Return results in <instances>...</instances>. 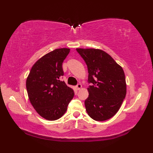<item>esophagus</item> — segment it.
<instances>
[{"label":"esophagus","instance_id":"esophagus-1","mask_svg":"<svg viewBox=\"0 0 153 153\" xmlns=\"http://www.w3.org/2000/svg\"><path fill=\"white\" fill-rule=\"evenodd\" d=\"M82 85H81V84H77V85H76V89L77 90L81 89H82Z\"/></svg>","mask_w":153,"mask_h":153}]
</instances>
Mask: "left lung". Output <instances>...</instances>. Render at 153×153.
<instances>
[{
  "label": "left lung",
  "instance_id": "obj_1",
  "mask_svg": "<svg viewBox=\"0 0 153 153\" xmlns=\"http://www.w3.org/2000/svg\"><path fill=\"white\" fill-rule=\"evenodd\" d=\"M88 68L91 83L85 100L86 111L96 121H105L118 111L126 95L125 74L111 56L98 48H76Z\"/></svg>",
  "mask_w": 153,
  "mask_h": 153
}]
</instances>
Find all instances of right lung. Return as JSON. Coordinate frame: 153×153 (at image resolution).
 Returning <instances> with one entry per match:
<instances>
[{"label":"right lung","instance_id":"1","mask_svg":"<svg viewBox=\"0 0 153 153\" xmlns=\"http://www.w3.org/2000/svg\"><path fill=\"white\" fill-rule=\"evenodd\" d=\"M70 49L57 48L39 58L26 79L29 100L35 111L49 121L59 119L74 96V90L60 80L64 75L62 62Z\"/></svg>","mask_w":153,"mask_h":153}]
</instances>
